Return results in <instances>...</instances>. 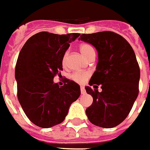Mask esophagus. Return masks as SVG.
Wrapping results in <instances>:
<instances>
[{"instance_id":"esophagus-1","label":"esophagus","mask_w":150,"mask_h":150,"mask_svg":"<svg viewBox=\"0 0 150 150\" xmlns=\"http://www.w3.org/2000/svg\"><path fill=\"white\" fill-rule=\"evenodd\" d=\"M80 88H81V93H82V94H85V93H86V90L84 88L83 86H81Z\"/></svg>"}]
</instances>
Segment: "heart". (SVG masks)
Returning a JSON list of instances; mask_svg holds the SVG:
<instances>
[{
  "label": "heart",
  "mask_w": 150,
  "mask_h": 150,
  "mask_svg": "<svg viewBox=\"0 0 150 150\" xmlns=\"http://www.w3.org/2000/svg\"><path fill=\"white\" fill-rule=\"evenodd\" d=\"M80 52L83 55L84 57H88L90 54L92 53H95L94 52V50L93 48L88 45V44H82L80 46ZM67 57H68V51H66L64 52V54L62 55V62L63 65H66L67 61ZM89 72H74L71 75V79L72 81H74L75 83H83L89 77Z\"/></svg>",
  "instance_id": "1"
}]
</instances>
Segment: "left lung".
<instances>
[{
	"label": "left lung",
	"instance_id": "obj_1",
	"mask_svg": "<svg viewBox=\"0 0 150 150\" xmlns=\"http://www.w3.org/2000/svg\"><path fill=\"white\" fill-rule=\"evenodd\" d=\"M79 40L92 44L98 55L90 87H85L93 98L86 114L96 126L116 127L127 118L139 94L140 70L135 53L130 44L115 32L82 34Z\"/></svg>",
	"mask_w": 150,
	"mask_h": 150
}]
</instances>
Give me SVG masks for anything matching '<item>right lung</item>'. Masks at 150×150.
<instances>
[{"label": "right lung", "mask_w": 150, "mask_h": 150, "mask_svg": "<svg viewBox=\"0 0 150 150\" xmlns=\"http://www.w3.org/2000/svg\"><path fill=\"white\" fill-rule=\"evenodd\" d=\"M79 35L38 32L21 50L15 70L17 98L26 117L38 127L61 124L81 94L80 86L73 81L66 79L62 87L53 82L62 70V55Z\"/></svg>", "instance_id": "right-lung-1"}]
</instances>
